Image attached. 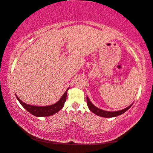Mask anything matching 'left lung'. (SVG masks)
Masks as SVG:
<instances>
[{
  "instance_id": "1",
  "label": "left lung",
  "mask_w": 153,
  "mask_h": 153,
  "mask_svg": "<svg viewBox=\"0 0 153 153\" xmlns=\"http://www.w3.org/2000/svg\"><path fill=\"white\" fill-rule=\"evenodd\" d=\"M87 105L89 107V108L91 111L93 113H94L95 114L99 116H101V117H116L120 115H121L122 114H124V112L126 111L130 108V107L132 105H130V106H128V108H125L124 109H122V110L120 111H105V110H102L100 108L95 107L93 104L91 102L89 99L87 97Z\"/></svg>"
}]
</instances>
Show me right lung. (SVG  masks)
Listing matches in <instances>:
<instances>
[{
  "label": "right lung",
  "instance_id": "right-lung-1",
  "mask_svg": "<svg viewBox=\"0 0 153 153\" xmlns=\"http://www.w3.org/2000/svg\"><path fill=\"white\" fill-rule=\"evenodd\" d=\"M70 89V87L67 89L66 92L64 93L62 97L60 98L57 103L52 105L48 106H36V105H28L25 103L23 102L19 98L17 95H15L16 97L19 101V103L21 104L24 108H25L27 111H29V113L31 114L33 116L36 117H45V116H52L56 113H57L60 109L63 108L64 103L66 100V95H67V91Z\"/></svg>",
  "mask_w": 153,
  "mask_h": 153
}]
</instances>
